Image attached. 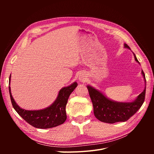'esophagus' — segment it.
Masks as SVG:
<instances>
[{
	"mask_svg": "<svg viewBox=\"0 0 154 154\" xmlns=\"http://www.w3.org/2000/svg\"><path fill=\"white\" fill-rule=\"evenodd\" d=\"M80 80H83V78L80 77Z\"/></svg>",
	"mask_w": 154,
	"mask_h": 154,
	"instance_id": "34e87169",
	"label": "esophagus"
}]
</instances>
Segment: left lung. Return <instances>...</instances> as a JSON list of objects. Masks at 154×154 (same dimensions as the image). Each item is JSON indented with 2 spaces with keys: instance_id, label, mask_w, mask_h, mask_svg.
I'll list each match as a JSON object with an SVG mask.
<instances>
[{
  "instance_id": "obj_1",
  "label": "left lung",
  "mask_w": 154,
  "mask_h": 154,
  "mask_svg": "<svg viewBox=\"0 0 154 154\" xmlns=\"http://www.w3.org/2000/svg\"><path fill=\"white\" fill-rule=\"evenodd\" d=\"M124 45L125 48L130 49L127 44H125ZM134 55L136 61L139 63L134 53ZM142 74L146 83L145 74L143 71ZM87 88L93 105L95 117L100 122L107 123L125 122L127 121L141 108L145 98L146 86L136 100L128 103L112 101L93 87L87 86Z\"/></svg>"
}]
</instances>
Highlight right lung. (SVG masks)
I'll return each instance as SVG.
<instances>
[{
	"label": "right lung",
	"instance_id": "1",
	"mask_svg": "<svg viewBox=\"0 0 154 154\" xmlns=\"http://www.w3.org/2000/svg\"><path fill=\"white\" fill-rule=\"evenodd\" d=\"M11 75L9 79L10 84ZM78 86L76 82L60 91L57 100L49 107L39 110H27L21 109L13 98L11 88L9 86V91L12 105L17 112L32 127L37 128H49L57 127L63 124L67 119L66 106L70 94Z\"/></svg>",
	"mask_w": 154,
	"mask_h": 154
}]
</instances>
